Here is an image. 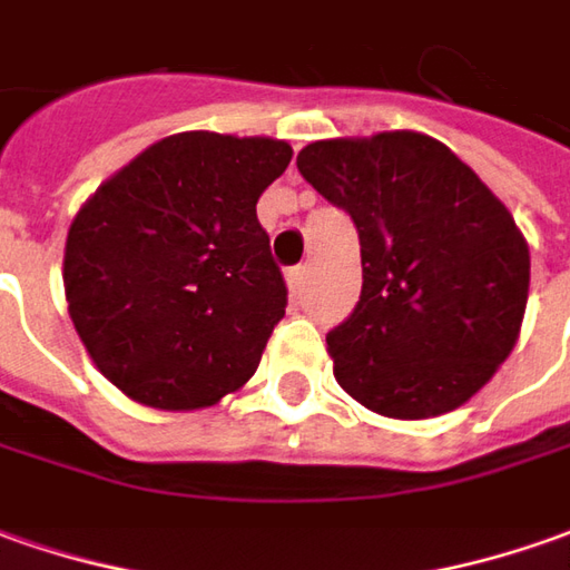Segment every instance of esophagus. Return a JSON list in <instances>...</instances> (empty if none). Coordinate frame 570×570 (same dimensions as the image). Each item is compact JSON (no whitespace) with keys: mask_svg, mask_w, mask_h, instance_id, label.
<instances>
[{"mask_svg":"<svg viewBox=\"0 0 570 570\" xmlns=\"http://www.w3.org/2000/svg\"><path fill=\"white\" fill-rule=\"evenodd\" d=\"M286 284H289V293L299 296L302 286H305V265H296V268L286 271Z\"/></svg>","mask_w":570,"mask_h":570,"instance_id":"1","label":"esophagus"}]
</instances>
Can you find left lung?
Here are the masks:
<instances>
[{
    "instance_id": "obj_1",
    "label": "left lung",
    "mask_w": 570,
    "mask_h": 570,
    "mask_svg": "<svg viewBox=\"0 0 570 570\" xmlns=\"http://www.w3.org/2000/svg\"><path fill=\"white\" fill-rule=\"evenodd\" d=\"M350 212L362 296L327 334L340 386L386 417L459 409L509 358L530 253L512 215L440 139L396 130L321 139L296 158Z\"/></svg>"
}]
</instances>
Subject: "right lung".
<instances>
[{
  "mask_svg": "<svg viewBox=\"0 0 570 570\" xmlns=\"http://www.w3.org/2000/svg\"><path fill=\"white\" fill-rule=\"evenodd\" d=\"M284 139L189 130L96 189L68 230L65 296L96 367L153 409H205L255 374L286 281L255 203Z\"/></svg>",
  "mask_w": 570,
  "mask_h": 570,
  "instance_id": "1",
  "label": "right lung"
}]
</instances>
